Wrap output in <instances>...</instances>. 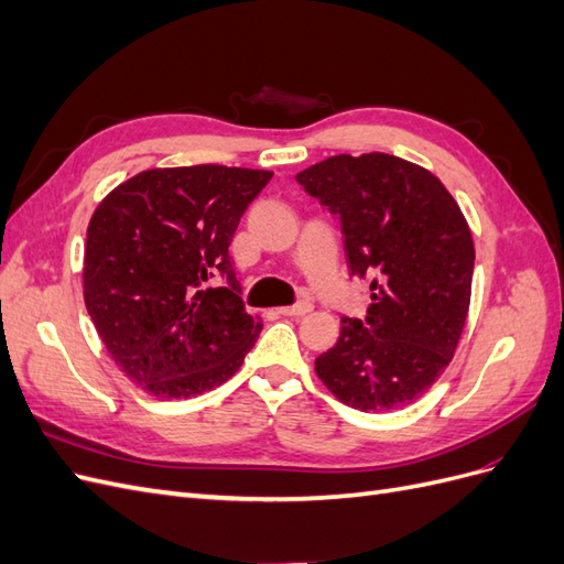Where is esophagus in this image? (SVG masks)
<instances>
[{
    "mask_svg": "<svg viewBox=\"0 0 564 564\" xmlns=\"http://www.w3.org/2000/svg\"><path fill=\"white\" fill-rule=\"evenodd\" d=\"M311 311H313V303H308V301H301V303H294V305H284V308H280V313L289 315V317L308 315Z\"/></svg>",
    "mask_w": 564,
    "mask_h": 564,
    "instance_id": "34e87169",
    "label": "esophagus"
}]
</instances>
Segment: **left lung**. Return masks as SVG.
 <instances>
[{
  "mask_svg": "<svg viewBox=\"0 0 564 564\" xmlns=\"http://www.w3.org/2000/svg\"><path fill=\"white\" fill-rule=\"evenodd\" d=\"M296 181L338 214L350 275L371 280L367 317H344L317 377L360 412L416 402L468 317L475 247L456 199L429 169L386 152L334 155Z\"/></svg>",
  "mask_w": 564,
  "mask_h": 564,
  "instance_id": "left-lung-1",
  "label": "left lung"
}]
</instances>
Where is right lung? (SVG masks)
I'll return each mask as SVG.
<instances>
[{"mask_svg":"<svg viewBox=\"0 0 564 564\" xmlns=\"http://www.w3.org/2000/svg\"><path fill=\"white\" fill-rule=\"evenodd\" d=\"M272 172L148 169L98 204L84 247V303L110 357L145 392L187 400L226 383L261 332L228 247ZM214 274L229 284L212 288Z\"/></svg>","mask_w":564,"mask_h":564,"instance_id":"1","label":"right lung"}]
</instances>
